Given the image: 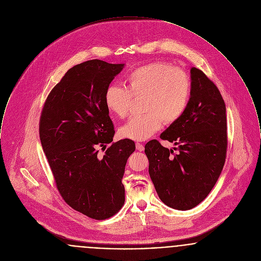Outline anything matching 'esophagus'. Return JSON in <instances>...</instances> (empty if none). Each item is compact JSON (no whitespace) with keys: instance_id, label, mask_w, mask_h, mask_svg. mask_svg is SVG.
Masks as SVG:
<instances>
[{"instance_id":"34e87169","label":"esophagus","mask_w":261,"mask_h":261,"mask_svg":"<svg viewBox=\"0 0 261 261\" xmlns=\"http://www.w3.org/2000/svg\"><path fill=\"white\" fill-rule=\"evenodd\" d=\"M136 147H137V149L138 151L144 150V146H143V144H141V143H137V144H136Z\"/></svg>"}]
</instances>
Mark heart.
I'll use <instances>...</instances> for the list:
<instances>
[{"label": "heart", "mask_w": 261, "mask_h": 261, "mask_svg": "<svg viewBox=\"0 0 261 261\" xmlns=\"http://www.w3.org/2000/svg\"><path fill=\"white\" fill-rule=\"evenodd\" d=\"M191 88L190 77L184 70L154 62L133 70L126 76L125 88L108 86L104 103L107 110L123 119L128 114L132 97H144L142 110L146 113L133 117L119 130L123 138L142 141L155 134L163 122L178 121L188 106Z\"/></svg>", "instance_id": "1"}]
</instances>
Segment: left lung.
Segmentation results:
<instances>
[{
	"mask_svg": "<svg viewBox=\"0 0 261 261\" xmlns=\"http://www.w3.org/2000/svg\"><path fill=\"white\" fill-rule=\"evenodd\" d=\"M191 81L186 110L160 136L177 147L168 149L153 139L144 150L159 198L178 210L192 209L209 194L227 152L226 106L218 88L196 68L191 69ZM174 150L178 153L174 154Z\"/></svg>",
	"mask_w": 261,
	"mask_h": 261,
	"instance_id": "obj_1",
	"label": "left lung"
}]
</instances>
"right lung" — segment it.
Returning <instances> with one entry per match:
<instances>
[{
    "mask_svg": "<svg viewBox=\"0 0 261 261\" xmlns=\"http://www.w3.org/2000/svg\"><path fill=\"white\" fill-rule=\"evenodd\" d=\"M124 68L101 60L72 67L42 110L40 140L57 188L71 208L92 219L110 218L122 208L124 167L136 150L135 142L124 138L97 155L115 135L104 94Z\"/></svg>",
    "mask_w": 261,
    "mask_h": 261,
    "instance_id": "obj_1",
    "label": "right lung"
}]
</instances>
